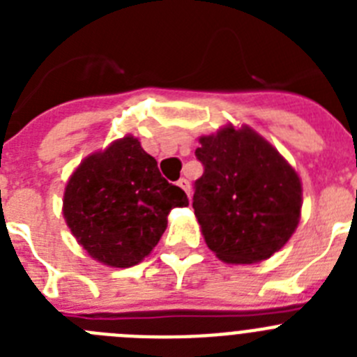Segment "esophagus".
<instances>
[{"instance_id":"esophagus-1","label":"esophagus","mask_w":357,"mask_h":357,"mask_svg":"<svg viewBox=\"0 0 357 357\" xmlns=\"http://www.w3.org/2000/svg\"><path fill=\"white\" fill-rule=\"evenodd\" d=\"M176 185H178V188H181V189H184L185 193L189 195V182L185 181V178H178V182H176Z\"/></svg>"}]
</instances>
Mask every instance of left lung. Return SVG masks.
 Listing matches in <instances>:
<instances>
[{
  "label": "left lung",
  "instance_id": "8db88e82",
  "mask_svg": "<svg viewBox=\"0 0 357 357\" xmlns=\"http://www.w3.org/2000/svg\"><path fill=\"white\" fill-rule=\"evenodd\" d=\"M204 175L193 209L207 247L229 264H252L284 247L301 220L302 184L279 151L250 127L225 125L195 151Z\"/></svg>",
  "mask_w": 357,
  "mask_h": 357
}]
</instances>
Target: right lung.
I'll list each match as a JSON object with an SVG mask.
<instances>
[{
  "label": "right lung",
  "mask_w": 357,
  "mask_h": 357,
  "mask_svg": "<svg viewBox=\"0 0 357 357\" xmlns=\"http://www.w3.org/2000/svg\"><path fill=\"white\" fill-rule=\"evenodd\" d=\"M189 206L134 135L85 157L64 191V220L78 245L100 263L128 268L153 250L173 207Z\"/></svg>",
  "instance_id": "add662e5"
}]
</instances>
